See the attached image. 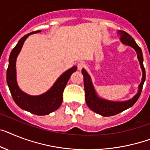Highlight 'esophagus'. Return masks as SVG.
<instances>
[{
  "instance_id": "obj_1",
  "label": "esophagus",
  "mask_w": 150,
  "mask_h": 150,
  "mask_svg": "<svg viewBox=\"0 0 150 150\" xmlns=\"http://www.w3.org/2000/svg\"><path fill=\"white\" fill-rule=\"evenodd\" d=\"M83 67H85V64L84 63H79L77 64V68L79 70H81Z\"/></svg>"
}]
</instances>
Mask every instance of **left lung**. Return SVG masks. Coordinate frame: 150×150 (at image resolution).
<instances>
[{
	"instance_id": "left-lung-1",
	"label": "left lung",
	"mask_w": 150,
	"mask_h": 150,
	"mask_svg": "<svg viewBox=\"0 0 150 150\" xmlns=\"http://www.w3.org/2000/svg\"><path fill=\"white\" fill-rule=\"evenodd\" d=\"M117 33L120 37V40L122 44L124 45L131 47L137 52V58L139 62V65H140L142 73H143V76H142V81L138 86V91L133 97L125 101H112V100L101 98L100 96H98L92 83L91 77L88 73L86 72V70L83 68L82 74L83 76L85 100H86V104L91 110L101 115L103 117L114 116L133 106L140 96L143 83L146 80V71L143 67V57L141 48L137 45L134 39L127 32L123 30H118Z\"/></svg>"
}]
</instances>
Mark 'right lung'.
<instances>
[{
  "instance_id": "1",
  "label": "right lung",
  "mask_w": 150,
  "mask_h": 150,
  "mask_svg": "<svg viewBox=\"0 0 150 150\" xmlns=\"http://www.w3.org/2000/svg\"><path fill=\"white\" fill-rule=\"evenodd\" d=\"M40 32V30L30 33L23 36L13 48L9 57V65L7 70V83L14 102L22 110L38 116L50 114L57 110L63 102V93L71 74L77 70L76 66L62 74L54 85L47 92L40 95L33 96L26 93L20 89L17 81L16 61L21 50L23 43L30 35Z\"/></svg>"
}]
</instances>
